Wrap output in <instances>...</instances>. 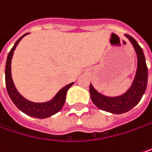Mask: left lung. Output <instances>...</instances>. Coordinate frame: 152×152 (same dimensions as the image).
Instances as JSON below:
<instances>
[{"mask_svg": "<svg viewBox=\"0 0 152 152\" xmlns=\"http://www.w3.org/2000/svg\"><path fill=\"white\" fill-rule=\"evenodd\" d=\"M133 45L137 56V68L133 83L124 94L118 96H107L99 93L90 83V93L93 104L100 110L112 114H123L131 110L138 104L145 94L147 81L148 69L142 48L131 35H125Z\"/></svg>", "mask_w": 152, "mask_h": 152, "instance_id": "obj_1", "label": "left lung"}]
</instances>
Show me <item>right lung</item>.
Here are the masks:
<instances>
[{
    "mask_svg": "<svg viewBox=\"0 0 152 152\" xmlns=\"http://www.w3.org/2000/svg\"><path fill=\"white\" fill-rule=\"evenodd\" d=\"M28 33L23 35L20 37L16 42L15 43L14 47L11 48L7 55V62H6V69H5V82H6V88H7L8 96L12 102L15 105L26 115H28L30 117H35V118H47L48 117L53 116L54 114L59 112L62 110V106L65 103L66 99V94L68 90L74 84V83H71L65 87H63L62 90L58 91V93L48 102L46 103H34L31 101H28V99L24 98L21 94L16 90L12 76H11V60L13 57L14 51L16 48L19 42Z\"/></svg>",
    "mask_w": 152,
    "mask_h": 152,
    "instance_id": "right-lung-1",
    "label": "right lung"
}]
</instances>
